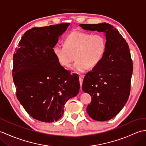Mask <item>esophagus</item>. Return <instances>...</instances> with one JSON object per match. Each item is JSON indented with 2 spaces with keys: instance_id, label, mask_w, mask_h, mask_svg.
Instances as JSON below:
<instances>
[{
  "instance_id": "esophagus-1",
  "label": "esophagus",
  "mask_w": 146,
  "mask_h": 146,
  "mask_svg": "<svg viewBox=\"0 0 146 146\" xmlns=\"http://www.w3.org/2000/svg\"><path fill=\"white\" fill-rule=\"evenodd\" d=\"M83 78H84V75H80V76H79V80H80V86H81V88H82V86Z\"/></svg>"
}]
</instances>
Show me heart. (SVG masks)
<instances>
[{"mask_svg": "<svg viewBox=\"0 0 146 146\" xmlns=\"http://www.w3.org/2000/svg\"><path fill=\"white\" fill-rule=\"evenodd\" d=\"M106 47V39L101 34L91 35L75 31L66 37L64 46L55 45L52 51L60 64L64 67H69L76 58L73 70L80 73L100 63Z\"/></svg>", "mask_w": 146, "mask_h": 146, "instance_id": "b5f03b06", "label": "heart"}]
</instances>
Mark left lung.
Returning <instances> with one entry per match:
<instances>
[{"label": "left lung", "instance_id": "obj_1", "mask_svg": "<svg viewBox=\"0 0 146 146\" xmlns=\"http://www.w3.org/2000/svg\"><path fill=\"white\" fill-rule=\"evenodd\" d=\"M83 29L105 34L107 47L98 65L86 74L83 92L92 96L86 112L92 119L107 121L119 113L127 101L131 92L133 63L129 47L118 30L106 23L82 24Z\"/></svg>", "mask_w": 146, "mask_h": 146}]
</instances>
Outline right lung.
I'll return each instance as SVG.
<instances>
[{
	"label": "right lung",
	"instance_id": "obj_1",
	"mask_svg": "<svg viewBox=\"0 0 146 146\" xmlns=\"http://www.w3.org/2000/svg\"><path fill=\"white\" fill-rule=\"evenodd\" d=\"M70 24L27 31L14 53L12 77L17 98L31 117L41 122L61 119L65 104L79 92L78 76L65 70L52 51Z\"/></svg>",
	"mask_w": 146,
	"mask_h": 146
}]
</instances>
